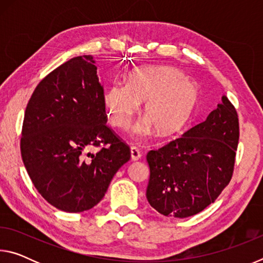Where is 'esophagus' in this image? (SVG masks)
<instances>
[{
    "mask_svg": "<svg viewBox=\"0 0 263 263\" xmlns=\"http://www.w3.org/2000/svg\"><path fill=\"white\" fill-rule=\"evenodd\" d=\"M141 158V152L139 151V148L136 147V146H132L131 147V159L133 161H137Z\"/></svg>",
    "mask_w": 263,
    "mask_h": 263,
    "instance_id": "34e87169",
    "label": "esophagus"
}]
</instances>
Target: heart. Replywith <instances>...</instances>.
<instances>
[{
    "label": "heart",
    "mask_w": 263,
    "mask_h": 263,
    "mask_svg": "<svg viewBox=\"0 0 263 263\" xmlns=\"http://www.w3.org/2000/svg\"><path fill=\"white\" fill-rule=\"evenodd\" d=\"M199 89L184 74L167 66L138 68L128 74L127 82H114L106 89L104 103L111 124L121 130L130 127L144 102L146 118L135 132L148 135L153 128L160 136H173L188 125L197 108Z\"/></svg>",
    "instance_id": "b5f03b06"
}]
</instances>
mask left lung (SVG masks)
Wrapping results in <instances>:
<instances>
[{
    "mask_svg": "<svg viewBox=\"0 0 263 263\" xmlns=\"http://www.w3.org/2000/svg\"><path fill=\"white\" fill-rule=\"evenodd\" d=\"M238 141L237 110L224 95L205 121L147 153L151 206L175 218L203 211L232 179Z\"/></svg>",
    "mask_w": 263,
    "mask_h": 263,
    "instance_id": "1",
    "label": "left lung"
}]
</instances>
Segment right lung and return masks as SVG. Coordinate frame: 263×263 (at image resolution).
Returning <instances> with one entry per match:
<instances>
[{"label": "right lung", "mask_w": 263, "mask_h": 263, "mask_svg": "<svg viewBox=\"0 0 263 263\" xmlns=\"http://www.w3.org/2000/svg\"><path fill=\"white\" fill-rule=\"evenodd\" d=\"M106 121L91 55L68 60L35 87L25 109L21 153L35 189L51 205L66 212L94 208L130 160V147ZM91 147L100 151L88 154Z\"/></svg>", "instance_id": "add662e5"}]
</instances>
